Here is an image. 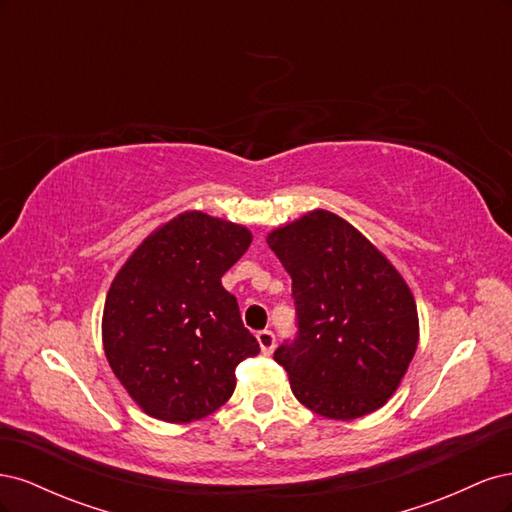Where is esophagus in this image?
I'll return each instance as SVG.
<instances>
[{
	"label": "esophagus",
	"instance_id": "obj_1",
	"mask_svg": "<svg viewBox=\"0 0 512 512\" xmlns=\"http://www.w3.org/2000/svg\"><path fill=\"white\" fill-rule=\"evenodd\" d=\"M256 339H258L262 352H265V354L273 352V348H275V335H273V331H258Z\"/></svg>",
	"mask_w": 512,
	"mask_h": 512
}]
</instances>
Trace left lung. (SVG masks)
I'll return each mask as SVG.
<instances>
[{
  "label": "left lung",
  "instance_id": "1",
  "mask_svg": "<svg viewBox=\"0 0 512 512\" xmlns=\"http://www.w3.org/2000/svg\"><path fill=\"white\" fill-rule=\"evenodd\" d=\"M292 277L299 333L273 359L305 408L352 421L397 391L418 346L412 290L378 247L339 215L314 209L269 232Z\"/></svg>",
  "mask_w": 512,
  "mask_h": 512
}]
</instances>
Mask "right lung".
I'll list each match as a JSON object with an SVG mask.
<instances>
[{"mask_svg":"<svg viewBox=\"0 0 512 512\" xmlns=\"http://www.w3.org/2000/svg\"><path fill=\"white\" fill-rule=\"evenodd\" d=\"M252 243L241 224L185 211L136 247L108 288L102 344L138 408L192 423L224 406L237 365L256 356L222 275Z\"/></svg>","mask_w":512,"mask_h":512,"instance_id":"obj_1","label":"right lung"}]
</instances>
